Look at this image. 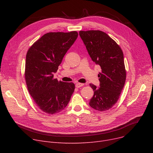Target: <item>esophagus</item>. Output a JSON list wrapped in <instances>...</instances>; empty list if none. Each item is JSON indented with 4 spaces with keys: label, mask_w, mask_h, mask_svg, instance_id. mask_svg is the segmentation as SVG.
Wrapping results in <instances>:
<instances>
[{
    "label": "esophagus",
    "mask_w": 153,
    "mask_h": 153,
    "mask_svg": "<svg viewBox=\"0 0 153 153\" xmlns=\"http://www.w3.org/2000/svg\"><path fill=\"white\" fill-rule=\"evenodd\" d=\"M83 85H84V84H82V83H77L76 84V87L77 88H79V87H82Z\"/></svg>",
    "instance_id": "34e87169"
}]
</instances>
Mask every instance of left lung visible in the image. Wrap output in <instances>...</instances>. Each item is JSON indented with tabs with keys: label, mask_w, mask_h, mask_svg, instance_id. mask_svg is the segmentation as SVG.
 I'll return each mask as SVG.
<instances>
[{
	"label": "left lung",
	"mask_w": 153,
	"mask_h": 153,
	"mask_svg": "<svg viewBox=\"0 0 153 153\" xmlns=\"http://www.w3.org/2000/svg\"><path fill=\"white\" fill-rule=\"evenodd\" d=\"M79 35L92 60L102 69L98 75L100 87L90 84L94 95L89 105L101 111L109 110L117 103L125 83L126 71L122 50L103 31H80Z\"/></svg>",
	"instance_id": "obj_1"
}]
</instances>
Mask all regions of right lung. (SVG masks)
Masks as SVG:
<instances>
[{
  "instance_id": "obj_1",
  "label": "right lung",
  "mask_w": 153,
  "mask_h": 153,
  "mask_svg": "<svg viewBox=\"0 0 153 153\" xmlns=\"http://www.w3.org/2000/svg\"><path fill=\"white\" fill-rule=\"evenodd\" d=\"M78 36L77 31L50 32L32 45L26 56L25 77L28 90L37 106L48 114L66 108L74 84L58 81L54 73Z\"/></svg>"
}]
</instances>
